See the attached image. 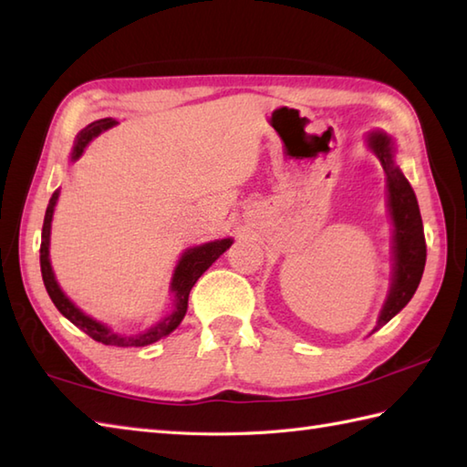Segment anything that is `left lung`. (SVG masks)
I'll use <instances>...</instances> for the list:
<instances>
[{
    "instance_id": "left-lung-1",
    "label": "left lung",
    "mask_w": 467,
    "mask_h": 467,
    "mask_svg": "<svg viewBox=\"0 0 467 467\" xmlns=\"http://www.w3.org/2000/svg\"><path fill=\"white\" fill-rule=\"evenodd\" d=\"M368 147L379 157L380 165L387 175V192H389V212L393 220V282L385 306L380 310L377 327H385L397 312H401L407 302L413 298V294L420 286L427 245L423 234V222L417 205V197L411 185L401 173V169L395 165V147L389 135L375 130L368 135Z\"/></svg>"
}]
</instances>
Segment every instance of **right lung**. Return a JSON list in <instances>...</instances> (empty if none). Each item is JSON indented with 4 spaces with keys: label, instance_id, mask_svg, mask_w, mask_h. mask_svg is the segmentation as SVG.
Returning a JSON list of instances; mask_svg holds the SVG:
<instances>
[{
    "label": "right lung",
    "instance_id": "1",
    "mask_svg": "<svg viewBox=\"0 0 467 467\" xmlns=\"http://www.w3.org/2000/svg\"><path fill=\"white\" fill-rule=\"evenodd\" d=\"M114 125H117V120L100 119L97 122H92V125H88L87 129H82L74 142L72 161H76L84 153V149H87V145L94 137H99L102 130H107ZM58 195H60V192H54V195L50 197V203H47L46 215H44L42 245H40V268H42L44 286H46L47 294H50L54 306L62 312V317H66L72 322V325H76L80 330L87 332L90 338L99 340V342H102V345H109V347H147V345H153V342L171 335V332H173L181 325V320H183V317H185L189 292H192V288L195 286V282L202 278V274L209 268V265H212L227 250V247L234 244L232 237H225V240L209 242V244L195 245V247H189V250H185V254L181 255V260L173 272V278H171V292H173V296H175L173 312L167 314V317L161 322H157L155 327H150L145 332H139V335H119V332L110 330L107 325H102V322L90 318L88 314H84L60 290L58 282H56V278H54L52 264H50V227H52V215H54L56 202H58Z\"/></svg>",
    "mask_w": 467,
    "mask_h": 467
}]
</instances>
